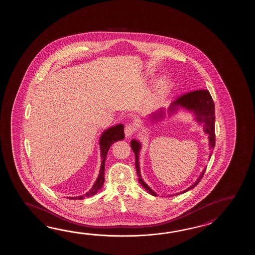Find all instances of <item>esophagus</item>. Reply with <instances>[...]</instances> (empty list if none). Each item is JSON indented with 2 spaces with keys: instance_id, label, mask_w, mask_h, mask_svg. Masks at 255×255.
<instances>
[{
  "instance_id": "esophagus-1",
  "label": "esophagus",
  "mask_w": 255,
  "mask_h": 255,
  "mask_svg": "<svg viewBox=\"0 0 255 255\" xmlns=\"http://www.w3.org/2000/svg\"><path fill=\"white\" fill-rule=\"evenodd\" d=\"M135 131V128L132 124H128L125 127V135L126 137H129L131 135H133Z\"/></svg>"
}]
</instances>
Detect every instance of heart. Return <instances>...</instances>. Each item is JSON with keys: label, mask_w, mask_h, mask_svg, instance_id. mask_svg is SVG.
Returning a JSON list of instances; mask_svg holds the SVG:
<instances>
[{"label": "heart", "mask_w": 255, "mask_h": 255, "mask_svg": "<svg viewBox=\"0 0 255 255\" xmlns=\"http://www.w3.org/2000/svg\"><path fill=\"white\" fill-rule=\"evenodd\" d=\"M168 87H169V83L168 80L164 79L158 82L154 88L151 96L147 99V105L154 106L157 101H159L161 98H164L166 93L168 92Z\"/></svg>", "instance_id": "heart-1"}]
</instances>
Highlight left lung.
<instances>
[{"mask_svg": "<svg viewBox=\"0 0 255 255\" xmlns=\"http://www.w3.org/2000/svg\"><path fill=\"white\" fill-rule=\"evenodd\" d=\"M179 109L190 112V114L193 115L196 122L199 123V125L202 126L203 131L208 135V138H209V146L211 149L210 158H211L212 149L215 146V105L212 100L211 94L205 89L196 90V91L185 94L169 106L168 109V115L171 116L177 113ZM165 115H166L165 109H160V110H157L156 113L150 115V117H148V120H150L152 122L158 121V120L164 119ZM130 146L133 152L135 153V169H136V175L138 177V182L148 193L156 197L157 196V193L150 189L141 178L140 168H139V162H138V156L141 149L140 142L136 139H132L130 142ZM205 170L206 168L202 170L200 177L196 180L194 184L191 185L188 189L181 191L180 193H184L186 191L196 187L202 179L203 175L205 173ZM180 193H177V195H179Z\"/></svg>", "mask_w": 255, "mask_h": 255, "instance_id": "obj_1", "label": "left lung"}]
</instances>
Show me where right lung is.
Instances as JSON below:
<instances>
[{"mask_svg":"<svg viewBox=\"0 0 255 255\" xmlns=\"http://www.w3.org/2000/svg\"><path fill=\"white\" fill-rule=\"evenodd\" d=\"M125 138L124 135V126L123 124H119V125L113 126L109 128L108 129L105 130L102 135L99 138V146H100V152H101V166H100V170L98 174V179L96 180L95 184L93 185L91 190L87 192L85 195L78 196V197H67L70 200H83L85 197H90V196L95 195L98 192L103 186L105 182V162L108 152L112 146V144L117 142V141L122 140Z\"/></svg>","mask_w":255,"mask_h":255,"instance_id":"1","label":"right lung"}]
</instances>
